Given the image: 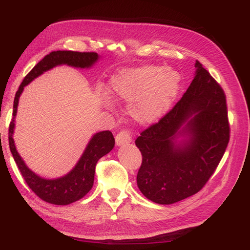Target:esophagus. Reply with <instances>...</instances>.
<instances>
[{
    "mask_svg": "<svg viewBox=\"0 0 250 250\" xmlns=\"http://www.w3.org/2000/svg\"><path fill=\"white\" fill-rule=\"evenodd\" d=\"M131 141H132L131 134H130V131H128V130H122V131H120L116 135V144H117V146L125 145V144L130 143Z\"/></svg>",
    "mask_w": 250,
    "mask_h": 250,
    "instance_id": "esophagus-1",
    "label": "esophagus"
}]
</instances>
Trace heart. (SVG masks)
Listing matches in <instances>:
<instances>
[{"instance_id": "heart-1", "label": "heart", "mask_w": 250, "mask_h": 250, "mask_svg": "<svg viewBox=\"0 0 250 250\" xmlns=\"http://www.w3.org/2000/svg\"><path fill=\"white\" fill-rule=\"evenodd\" d=\"M180 76L158 65L125 69L113 75L109 90L116 100L132 102L130 115L140 124L163 118L178 94Z\"/></svg>"}]
</instances>
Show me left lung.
Segmentation results:
<instances>
[{
	"instance_id": "left-lung-1",
	"label": "left lung",
	"mask_w": 250,
	"mask_h": 250,
	"mask_svg": "<svg viewBox=\"0 0 250 250\" xmlns=\"http://www.w3.org/2000/svg\"><path fill=\"white\" fill-rule=\"evenodd\" d=\"M192 83L168 113L142 131L137 183L146 198L172 204L199 192L213 175L229 142L226 97L198 62ZM185 139L178 142L177 139Z\"/></svg>"
}]
</instances>
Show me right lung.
I'll list each match as a JSON object with an SVG mask.
<instances>
[{
  "mask_svg": "<svg viewBox=\"0 0 250 250\" xmlns=\"http://www.w3.org/2000/svg\"><path fill=\"white\" fill-rule=\"evenodd\" d=\"M99 55L95 52H74V51H54L44 56L22 80L13 101L12 120L9 125L8 140L12 156L16 161L19 170L24 177L26 184L43 201L66 206L81 199L90 191L94 185L95 169L97 162L102 156L107 154L115 146V138L109 130L98 132L93 135L76 166L66 175L56 179H46L36 175L30 170L16 149L13 141L14 119L17 116L20 96L24 87L30 82L39 77L43 72L49 71L56 65L67 64L80 69L90 67Z\"/></svg>",
  "mask_w": 250,
  "mask_h": 250,
  "instance_id": "right-lung-1",
  "label": "right lung"
}]
</instances>
